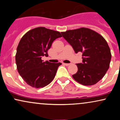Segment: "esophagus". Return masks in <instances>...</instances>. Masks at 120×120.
<instances>
[{"label": "esophagus", "instance_id": "esophagus-1", "mask_svg": "<svg viewBox=\"0 0 120 120\" xmlns=\"http://www.w3.org/2000/svg\"><path fill=\"white\" fill-rule=\"evenodd\" d=\"M63 64L65 65V66H69L70 65V64H69V63H63Z\"/></svg>", "mask_w": 120, "mask_h": 120}]
</instances>
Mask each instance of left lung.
<instances>
[{
    "label": "left lung",
    "instance_id": "8db88e82",
    "mask_svg": "<svg viewBox=\"0 0 120 120\" xmlns=\"http://www.w3.org/2000/svg\"><path fill=\"white\" fill-rule=\"evenodd\" d=\"M76 53H82V63L77 64L78 71L72 75L78 83L91 86L104 76L109 67L111 53L103 37L88 28L67 30L61 33Z\"/></svg>",
    "mask_w": 120,
    "mask_h": 120
}]
</instances>
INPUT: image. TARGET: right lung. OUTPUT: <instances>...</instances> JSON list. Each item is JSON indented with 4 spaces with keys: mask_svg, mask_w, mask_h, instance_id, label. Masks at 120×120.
<instances>
[{
    "mask_svg": "<svg viewBox=\"0 0 120 120\" xmlns=\"http://www.w3.org/2000/svg\"><path fill=\"white\" fill-rule=\"evenodd\" d=\"M61 37L59 31L39 27L22 37L17 48L16 63L20 75L30 86L42 88L53 80L61 63L44 62L41 58L49 56L47 51L52 43Z\"/></svg>",
    "mask_w": 120,
    "mask_h": 120,
    "instance_id": "right-lung-1",
    "label": "right lung"
}]
</instances>
